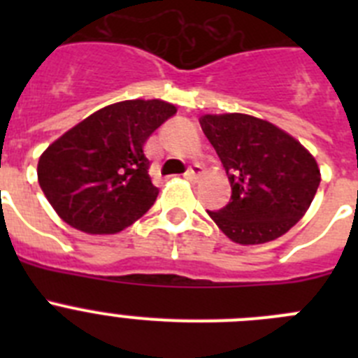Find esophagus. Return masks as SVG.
I'll return each instance as SVG.
<instances>
[{
    "label": "esophagus",
    "mask_w": 358,
    "mask_h": 358,
    "mask_svg": "<svg viewBox=\"0 0 358 358\" xmlns=\"http://www.w3.org/2000/svg\"><path fill=\"white\" fill-rule=\"evenodd\" d=\"M202 173H204V169H202L201 164H192L188 169V172H186V179H188V181H197Z\"/></svg>",
    "instance_id": "1"
}]
</instances>
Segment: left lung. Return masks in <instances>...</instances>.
Listing matches in <instances>:
<instances>
[{
	"label": "left lung",
	"mask_w": 358,
	"mask_h": 358,
	"mask_svg": "<svg viewBox=\"0 0 358 358\" xmlns=\"http://www.w3.org/2000/svg\"><path fill=\"white\" fill-rule=\"evenodd\" d=\"M201 127L222 161L231 201L208 211L242 245L280 238L303 218L321 182L315 157L274 123L242 113L204 115Z\"/></svg>",
	"instance_id": "8db88e82"
}]
</instances>
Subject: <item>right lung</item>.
Segmentation results:
<instances>
[{"instance_id": "right-lung-1", "label": "right lung", "mask_w": 358, "mask_h": 358, "mask_svg": "<svg viewBox=\"0 0 358 358\" xmlns=\"http://www.w3.org/2000/svg\"><path fill=\"white\" fill-rule=\"evenodd\" d=\"M177 113L164 100H125L98 109L41 154L37 179L57 215L90 235H113L143 217L159 189L143 147Z\"/></svg>"}]
</instances>
